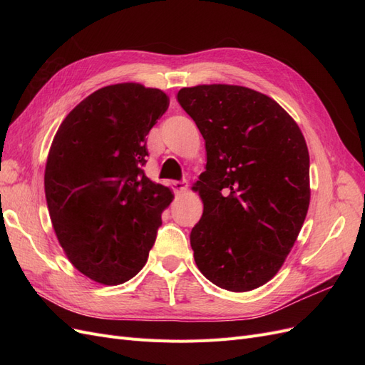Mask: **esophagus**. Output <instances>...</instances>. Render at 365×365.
<instances>
[{
    "instance_id": "34e87169",
    "label": "esophagus",
    "mask_w": 365,
    "mask_h": 365,
    "mask_svg": "<svg viewBox=\"0 0 365 365\" xmlns=\"http://www.w3.org/2000/svg\"><path fill=\"white\" fill-rule=\"evenodd\" d=\"M172 189L176 195H182L187 190V182L185 181H173L172 182Z\"/></svg>"
}]
</instances>
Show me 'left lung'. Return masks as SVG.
Segmentation results:
<instances>
[{"label":"left lung","instance_id":"8db88e82","mask_svg":"<svg viewBox=\"0 0 365 365\" xmlns=\"http://www.w3.org/2000/svg\"><path fill=\"white\" fill-rule=\"evenodd\" d=\"M178 102L207 150L193 185L204 204L190 233L196 267L222 289H256L279 272L306 219V140L274 98L247 86L181 88Z\"/></svg>","mask_w":365,"mask_h":365}]
</instances>
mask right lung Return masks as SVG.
I'll return each mask as SVG.
<instances>
[{"instance_id":"1","label":"right lung","mask_w":365,"mask_h":365,"mask_svg":"<svg viewBox=\"0 0 365 365\" xmlns=\"http://www.w3.org/2000/svg\"><path fill=\"white\" fill-rule=\"evenodd\" d=\"M168 108L158 88L103 86L53 138L43 187L54 233L73 267L101 284L125 283L145 267L173 200L143 172L146 135Z\"/></svg>"}]
</instances>
